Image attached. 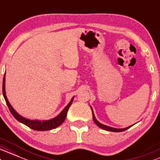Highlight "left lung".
Instances as JSON below:
<instances>
[{
	"label": "left lung",
	"mask_w": 160,
	"mask_h": 160,
	"mask_svg": "<svg viewBox=\"0 0 160 160\" xmlns=\"http://www.w3.org/2000/svg\"><path fill=\"white\" fill-rule=\"evenodd\" d=\"M92 109V108H91ZM92 112H93V110H92ZM93 121H94V123L97 124L99 128L104 129V130H107V131H111V132H123V131H125L127 130V129H128L129 128H130L131 127H127V128H124V129H116V128H112V127H108V126H106V125H103L102 123H99V121H97V120L96 119L95 116H94V114H93Z\"/></svg>",
	"instance_id": "1"
}]
</instances>
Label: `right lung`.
<instances>
[{
  "label": "right lung",
  "instance_id": "right-lung-1",
  "mask_svg": "<svg viewBox=\"0 0 160 160\" xmlns=\"http://www.w3.org/2000/svg\"><path fill=\"white\" fill-rule=\"evenodd\" d=\"M3 95L4 97L6 102H7V106H8L9 111H10L11 114H12V116L14 117L18 121L21 122V123H24V125L28 126L29 128H31L33 130L37 131H46V130H50V129H54L56 127H59L60 125L63 123V122L65 121L66 117H67V112H68L69 108L70 107L71 104H72L73 98L71 99L70 102L65 107V108L61 112V113L58 115L57 117L53 118V119L49 120V121H31V120L26 119L22 116L19 115L16 111L14 110V108L11 106V105L9 104L8 99H7V97H6V93H5V74L3 76Z\"/></svg>",
  "mask_w": 160,
  "mask_h": 160
}]
</instances>
